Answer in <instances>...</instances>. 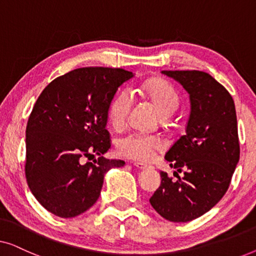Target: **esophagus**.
Segmentation results:
<instances>
[{
	"label": "esophagus",
	"mask_w": 256,
	"mask_h": 256,
	"mask_svg": "<svg viewBox=\"0 0 256 256\" xmlns=\"http://www.w3.org/2000/svg\"><path fill=\"white\" fill-rule=\"evenodd\" d=\"M134 166L138 168V169H141V170H143V169H146V168H148V166H146V164H143V163H138V162H135L134 163Z\"/></svg>",
	"instance_id": "34e87169"
}]
</instances>
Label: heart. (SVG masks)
I'll list each match as a JSON object with an SVG mask.
<instances>
[{
    "label": "heart",
    "instance_id": "obj_1",
    "mask_svg": "<svg viewBox=\"0 0 256 256\" xmlns=\"http://www.w3.org/2000/svg\"><path fill=\"white\" fill-rule=\"evenodd\" d=\"M142 92L152 102L156 110L164 118L171 116L176 113L180 104V94L170 82L162 79H155L142 87ZM132 104V92L128 88L121 90L112 100L108 108V118L115 128L122 127L127 120L128 113ZM163 146V141L156 135L142 134V132H128L118 138V152L126 158L148 162L154 154Z\"/></svg>",
    "mask_w": 256,
    "mask_h": 256
}]
</instances>
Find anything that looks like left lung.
Wrapping results in <instances>:
<instances>
[{
    "mask_svg": "<svg viewBox=\"0 0 256 256\" xmlns=\"http://www.w3.org/2000/svg\"><path fill=\"white\" fill-rule=\"evenodd\" d=\"M190 94L185 135L166 154L170 166L184 177L172 182L160 171V188L149 199L164 219L191 222L208 212L226 194L240 158L236 106L222 84L202 71H162Z\"/></svg>",
    "mask_w": 256,
    "mask_h": 256,
    "instance_id": "8db88e82",
    "label": "left lung"
}]
</instances>
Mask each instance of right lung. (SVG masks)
<instances>
[{
    "instance_id": "right-lung-1",
    "label": "right lung",
    "mask_w": 256,
    "mask_h": 256,
    "mask_svg": "<svg viewBox=\"0 0 256 256\" xmlns=\"http://www.w3.org/2000/svg\"><path fill=\"white\" fill-rule=\"evenodd\" d=\"M132 76L124 68H76L52 80L38 96L26 130V177L52 214L73 218L87 211L99 198L104 174L124 166L102 155L112 143L108 108Z\"/></svg>"
}]
</instances>
